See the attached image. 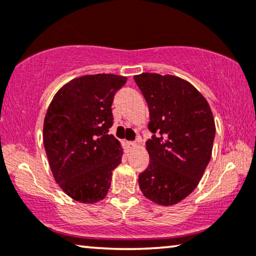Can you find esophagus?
Returning <instances> with one entry per match:
<instances>
[{
	"label": "esophagus",
	"mask_w": 256,
	"mask_h": 256,
	"mask_svg": "<svg viewBox=\"0 0 256 256\" xmlns=\"http://www.w3.org/2000/svg\"><path fill=\"white\" fill-rule=\"evenodd\" d=\"M128 147L130 149H134V148L138 147V144H136L135 142H128Z\"/></svg>",
	"instance_id": "esophagus-1"
}]
</instances>
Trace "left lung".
I'll use <instances>...</instances> for the list:
<instances>
[{"mask_svg":"<svg viewBox=\"0 0 256 256\" xmlns=\"http://www.w3.org/2000/svg\"><path fill=\"white\" fill-rule=\"evenodd\" d=\"M134 80L149 108L146 142L149 166L138 175L141 192L160 206H172L198 187L212 158L215 122L204 95L174 75L142 72Z\"/></svg>","mask_w":256,"mask_h":256,"instance_id":"1","label":"left lung"}]
</instances>
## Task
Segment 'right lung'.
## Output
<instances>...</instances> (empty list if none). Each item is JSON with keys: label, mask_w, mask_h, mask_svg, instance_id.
Wrapping results in <instances>:
<instances>
[{"label": "right lung", "mask_w": 256, "mask_h": 256, "mask_svg": "<svg viewBox=\"0 0 256 256\" xmlns=\"http://www.w3.org/2000/svg\"><path fill=\"white\" fill-rule=\"evenodd\" d=\"M127 82L114 74L84 75L66 84L49 104L43 144L52 176L81 204L104 200L121 164L120 141L109 134L115 92Z\"/></svg>", "instance_id": "add662e5"}]
</instances>
